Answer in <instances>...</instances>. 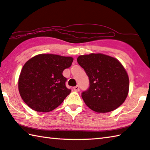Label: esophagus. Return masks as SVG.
I'll return each instance as SVG.
<instances>
[{
	"label": "esophagus",
	"mask_w": 150,
	"mask_h": 150,
	"mask_svg": "<svg viewBox=\"0 0 150 150\" xmlns=\"http://www.w3.org/2000/svg\"><path fill=\"white\" fill-rule=\"evenodd\" d=\"M73 90H74L75 92H79V86H75L73 87Z\"/></svg>",
	"instance_id": "34e87169"
}]
</instances>
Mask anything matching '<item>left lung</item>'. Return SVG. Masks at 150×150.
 Instances as JSON below:
<instances>
[{
    "instance_id": "1",
    "label": "left lung",
    "mask_w": 150,
    "mask_h": 150,
    "mask_svg": "<svg viewBox=\"0 0 150 150\" xmlns=\"http://www.w3.org/2000/svg\"><path fill=\"white\" fill-rule=\"evenodd\" d=\"M77 62L89 79V88L81 96L90 109L98 113H107L125 102L129 93V79L118 59L92 53L79 56Z\"/></svg>"
}]
</instances>
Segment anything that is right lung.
Instances as JSON below:
<instances>
[{
    "instance_id": "right-lung-1",
    "label": "right lung",
    "mask_w": 150,
    "mask_h": 150,
    "mask_svg": "<svg viewBox=\"0 0 150 150\" xmlns=\"http://www.w3.org/2000/svg\"><path fill=\"white\" fill-rule=\"evenodd\" d=\"M73 58L50 54L37 55L26 62L18 80L20 94L27 105L39 112H48L61 104L71 90L62 73Z\"/></svg>"
}]
</instances>
